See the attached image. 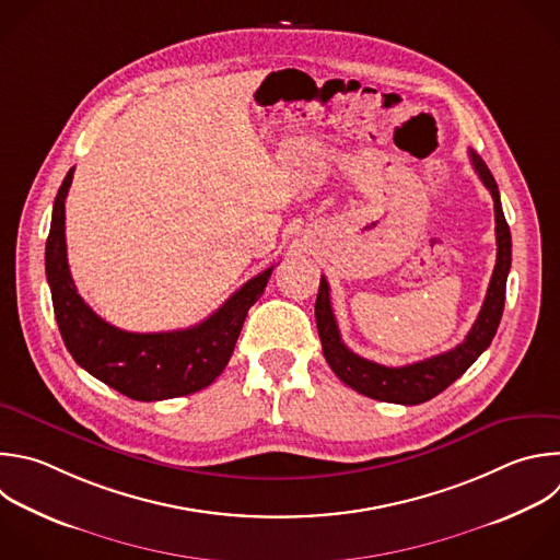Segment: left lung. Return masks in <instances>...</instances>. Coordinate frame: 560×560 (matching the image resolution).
I'll use <instances>...</instances> for the list:
<instances>
[{"instance_id": "left-lung-1", "label": "left lung", "mask_w": 560, "mask_h": 560, "mask_svg": "<svg viewBox=\"0 0 560 560\" xmlns=\"http://www.w3.org/2000/svg\"><path fill=\"white\" fill-rule=\"evenodd\" d=\"M470 160L494 202L497 264L492 270V279L488 285L481 312L475 325L470 327V331L466 334V338L457 347L405 366H385L353 353L340 338L338 323L329 301V285H327V279L320 277L314 314H316L318 336L323 342V355L334 374L347 387H351L353 392L366 398H374L381 402H394V405H407V407L422 405L435 398L438 394H442L446 387H451L488 349V345L497 334V327L503 314V303H505V281L512 264V237L501 209L499 186L490 168L475 151H470Z\"/></svg>"}]
</instances>
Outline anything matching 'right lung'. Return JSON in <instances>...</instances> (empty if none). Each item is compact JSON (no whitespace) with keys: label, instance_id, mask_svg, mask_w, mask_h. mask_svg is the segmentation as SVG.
I'll return each instance as SVG.
<instances>
[{"label":"right lung","instance_id":"right-lung-1","mask_svg":"<svg viewBox=\"0 0 560 560\" xmlns=\"http://www.w3.org/2000/svg\"><path fill=\"white\" fill-rule=\"evenodd\" d=\"M74 166L63 177L46 242V277L61 338L88 374L118 394L158 402L209 387L229 364L248 310L264 294L275 270L253 277L207 320L175 331L136 334L103 320L77 292L66 253V198Z\"/></svg>","mask_w":560,"mask_h":560}]
</instances>
